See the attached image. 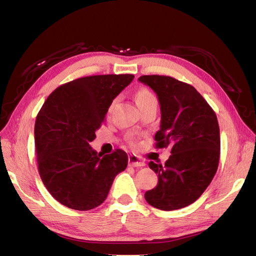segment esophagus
<instances>
[{"instance_id": "34e87169", "label": "esophagus", "mask_w": 256, "mask_h": 256, "mask_svg": "<svg viewBox=\"0 0 256 256\" xmlns=\"http://www.w3.org/2000/svg\"><path fill=\"white\" fill-rule=\"evenodd\" d=\"M128 162H129L130 166L138 168V166H145L144 162L138 159V157H136V154H130V156L128 157Z\"/></svg>"}]
</instances>
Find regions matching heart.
Returning a JSON list of instances; mask_svg holds the SVG:
<instances>
[{"instance_id":"1","label":"heart","mask_w":256,"mask_h":256,"mask_svg":"<svg viewBox=\"0 0 256 256\" xmlns=\"http://www.w3.org/2000/svg\"><path fill=\"white\" fill-rule=\"evenodd\" d=\"M134 98H136V102L138 106L140 108L141 110L145 109V108L150 106H152V104H158V100H157L156 96L154 95L152 92H150V90H147V88L138 90L136 92ZM115 102H116V100H114V102H112V104H110L109 113L112 112Z\"/></svg>"}]
</instances>
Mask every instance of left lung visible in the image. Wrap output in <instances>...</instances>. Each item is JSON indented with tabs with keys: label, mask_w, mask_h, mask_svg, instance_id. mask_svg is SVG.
<instances>
[{
	"label": "left lung",
	"mask_w": 256,
	"mask_h": 256,
	"mask_svg": "<svg viewBox=\"0 0 256 256\" xmlns=\"http://www.w3.org/2000/svg\"><path fill=\"white\" fill-rule=\"evenodd\" d=\"M138 81L156 92L160 104L156 147H171L172 154L164 166L150 162V168L158 174V184L145 192V200L161 210L184 208L203 194L218 168V120L190 84L158 74L142 76Z\"/></svg>",
	"instance_id": "left-lung-1"
}]
</instances>
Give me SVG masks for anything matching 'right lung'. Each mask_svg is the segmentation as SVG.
<instances>
[{
  "mask_svg": "<svg viewBox=\"0 0 256 256\" xmlns=\"http://www.w3.org/2000/svg\"><path fill=\"white\" fill-rule=\"evenodd\" d=\"M134 74L84 76L60 85L35 122L38 172L50 194L76 210L102 204L115 176L127 168L122 150L102 156L90 147L113 99Z\"/></svg>",
  "mask_w": 256,
  "mask_h": 256,
  "instance_id": "add662e5",
  "label": "right lung"
}]
</instances>
